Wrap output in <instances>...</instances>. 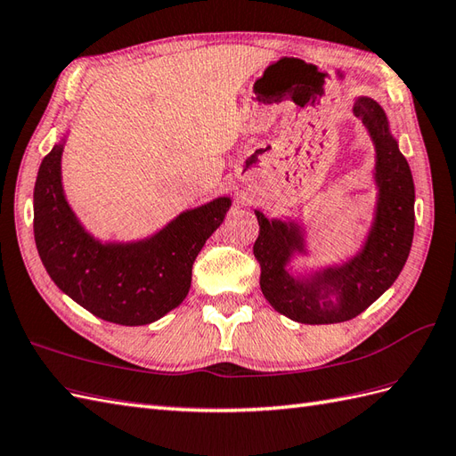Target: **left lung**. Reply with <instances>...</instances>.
<instances>
[{
	"mask_svg": "<svg viewBox=\"0 0 456 456\" xmlns=\"http://www.w3.org/2000/svg\"><path fill=\"white\" fill-rule=\"evenodd\" d=\"M354 112L365 124L377 151V214L363 250L342 266L295 280L285 264L295 250L305 252L301 227L270 221L256 211L260 232L254 258L260 264V289L273 309L303 324L344 322L363 313L395 283L414 239V180L406 157L390 135L387 114L369 97H359Z\"/></svg>",
	"mask_w": 456,
	"mask_h": 456,
	"instance_id": "8db88e82",
	"label": "left lung"
}]
</instances>
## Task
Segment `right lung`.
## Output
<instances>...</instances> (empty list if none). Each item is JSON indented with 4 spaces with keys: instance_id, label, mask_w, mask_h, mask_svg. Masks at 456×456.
Instances as JSON below:
<instances>
[{
    "instance_id": "right-lung-1",
    "label": "right lung",
    "mask_w": 456,
    "mask_h": 456,
    "mask_svg": "<svg viewBox=\"0 0 456 456\" xmlns=\"http://www.w3.org/2000/svg\"><path fill=\"white\" fill-rule=\"evenodd\" d=\"M63 142L42 159L35 184V240L58 288L102 321L142 326L184 301L192 264L231 206L229 198L188 209L157 235L114 245L94 240L61 190Z\"/></svg>"
}]
</instances>
